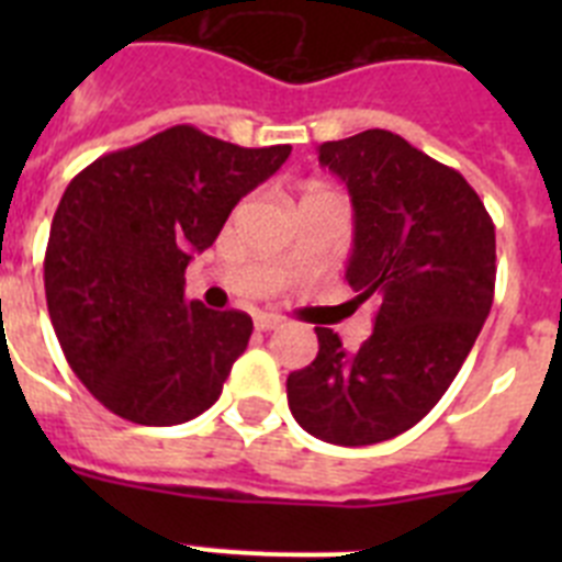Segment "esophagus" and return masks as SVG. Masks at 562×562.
<instances>
[{
    "instance_id": "obj_1",
    "label": "esophagus",
    "mask_w": 562,
    "mask_h": 562,
    "mask_svg": "<svg viewBox=\"0 0 562 562\" xmlns=\"http://www.w3.org/2000/svg\"><path fill=\"white\" fill-rule=\"evenodd\" d=\"M281 326H284V317L267 315V312H258V315H256V329L258 331H272V329H281Z\"/></svg>"
}]
</instances>
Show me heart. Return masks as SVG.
<instances>
[{
  "label": "heart",
  "instance_id": "heart-1",
  "mask_svg": "<svg viewBox=\"0 0 562 562\" xmlns=\"http://www.w3.org/2000/svg\"><path fill=\"white\" fill-rule=\"evenodd\" d=\"M329 196H337V193L329 191V188H324V186H310L301 200H329Z\"/></svg>",
  "mask_w": 562,
  "mask_h": 562
}]
</instances>
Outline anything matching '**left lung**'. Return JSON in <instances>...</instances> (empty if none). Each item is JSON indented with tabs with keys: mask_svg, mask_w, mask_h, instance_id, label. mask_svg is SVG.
<instances>
[{
	"mask_svg": "<svg viewBox=\"0 0 562 562\" xmlns=\"http://www.w3.org/2000/svg\"><path fill=\"white\" fill-rule=\"evenodd\" d=\"M317 160L349 188L346 281L376 315L357 351L317 326L286 400L306 434L362 448L414 428L459 374L493 306L495 225L456 168L385 128L324 143Z\"/></svg>",
	"mask_w": 562,
	"mask_h": 562,
	"instance_id": "1",
	"label": "left lung"
}]
</instances>
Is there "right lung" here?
Returning a JSON list of instances; mask_svg holds the SVG:
<instances>
[{
	"label": "right lung",
	"mask_w": 562,
	"mask_h": 562,
	"mask_svg": "<svg viewBox=\"0 0 562 562\" xmlns=\"http://www.w3.org/2000/svg\"><path fill=\"white\" fill-rule=\"evenodd\" d=\"M290 151L171 126L69 182L49 227L44 292L69 369L103 408L168 428L220 400L252 321L186 301V267Z\"/></svg>",
	"instance_id": "right-lung-1"
}]
</instances>
